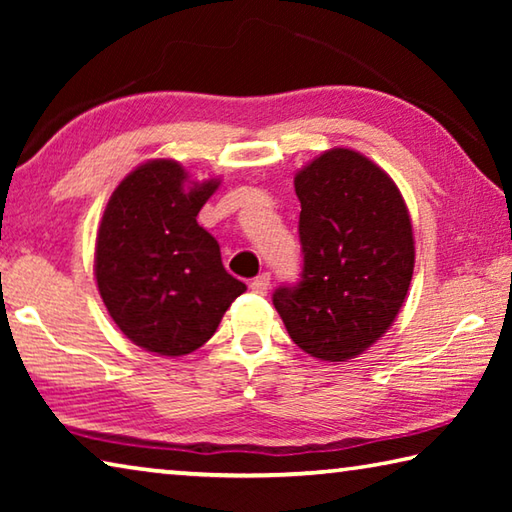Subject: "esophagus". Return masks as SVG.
<instances>
[{
	"instance_id": "esophagus-1",
	"label": "esophagus",
	"mask_w": 512,
	"mask_h": 512,
	"mask_svg": "<svg viewBox=\"0 0 512 512\" xmlns=\"http://www.w3.org/2000/svg\"><path fill=\"white\" fill-rule=\"evenodd\" d=\"M268 287H271V275H268V273L257 275L255 280L250 282V289H253L255 293H259V296H266V293H268Z\"/></svg>"
}]
</instances>
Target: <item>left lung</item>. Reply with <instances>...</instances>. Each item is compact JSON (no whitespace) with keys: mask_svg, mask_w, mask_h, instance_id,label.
<instances>
[{"mask_svg":"<svg viewBox=\"0 0 512 512\" xmlns=\"http://www.w3.org/2000/svg\"><path fill=\"white\" fill-rule=\"evenodd\" d=\"M302 273L273 293L300 350L348 361L379 341L409 291L415 241L400 189L352 149H329L296 173Z\"/></svg>","mask_w":512,"mask_h":512,"instance_id":"1","label":"left lung"}]
</instances>
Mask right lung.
Wrapping results in <instances>:
<instances>
[{"label":"right lung","mask_w":512,"mask_h":512,"mask_svg":"<svg viewBox=\"0 0 512 512\" xmlns=\"http://www.w3.org/2000/svg\"><path fill=\"white\" fill-rule=\"evenodd\" d=\"M219 185L192 183L176 160H149L121 180L103 212L94 250L103 305L128 339L160 357L201 348L246 291L196 221Z\"/></svg>","instance_id":"1"}]
</instances>
